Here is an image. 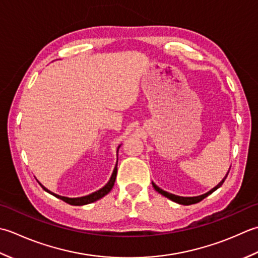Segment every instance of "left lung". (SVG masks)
<instances>
[{"label": "left lung", "mask_w": 258, "mask_h": 258, "mask_svg": "<svg viewBox=\"0 0 258 258\" xmlns=\"http://www.w3.org/2000/svg\"><path fill=\"white\" fill-rule=\"evenodd\" d=\"M228 172H229V170H228ZM228 172L226 173V176L223 178V180L220 181L217 186H215L213 189H210V190L208 191V192H206V194H204V195H201V196H196V197H181V196H177V195H173V194H170V192H167V191H165V190H162V189H160L158 186L156 185V183H154L152 182V186H154V188H155V190L156 191H158L159 194H161L162 196H165V197H167V198H169L170 201H172V202H175V203H177V204H180V205H186V206H188V205H192V204H197V203H199V202H202L204 198H206L207 196H209L210 194H213L215 190H217V189L223 185L224 183V181H225V179H226V177L228 176Z\"/></svg>", "instance_id": "left-lung-1"}]
</instances>
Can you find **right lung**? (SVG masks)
<instances>
[{"instance_id": "obj_1", "label": "right lung", "mask_w": 258, "mask_h": 258, "mask_svg": "<svg viewBox=\"0 0 258 258\" xmlns=\"http://www.w3.org/2000/svg\"><path fill=\"white\" fill-rule=\"evenodd\" d=\"M120 146H121V145H120ZM120 146L118 147L117 152L119 151ZM117 166H118V161H117V164H115V166H114L113 172H112L111 177H110V180L107 182V185H106V186H103L101 189H99V190H97V191H94V192L90 194V195H88V196L78 197V198H69V197H63V196H59V195H56V194L51 192V191L49 190V189H46L44 186H42L40 182H39V183H40V185H41V187L44 189L45 191H48L49 194H51V195L55 196L56 198H60V199H62L63 202H66V203L70 204V205H73V206H82V205H87V204H91V203H93V202H97V201H99L100 198L104 197V196L107 195V194H109V192H110V190H111L112 187H113V185H114L115 177H117V170H118Z\"/></svg>"}]
</instances>
